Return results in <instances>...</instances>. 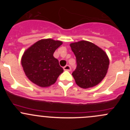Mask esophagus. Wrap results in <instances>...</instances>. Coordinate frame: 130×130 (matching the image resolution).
I'll list each match as a JSON object with an SVG mask.
<instances>
[{"label":"esophagus","instance_id":"esophagus-1","mask_svg":"<svg viewBox=\"0 0 130 130\" xmlns=\"http://www.w3.org/2000/svg\"><path fill=\"white\" fill-rule=\"evenodd\" d=\"M63 70H65V71H70L71 70V67L69 65H66L63 67Z\"/></svg>","mask_w":130,"mask_h":130}]
</instances>
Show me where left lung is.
<instances>
[{"mask_svg":"<svg viewBox=\"0 0 130 130\" xmlns=\"http://www.w3.org/2000/svg\"><path fill=\"white\" fill-rule=\"evenodd\" d=\"M70 47L76 57L77 67L72 73L76 84L81 88L87 89L100 83L109 65L105 52L86 41L71 43Z\"/></svg>","mask_w":130,"mask_h":130,"instance_id":"8db88e82","label":"left lung"}]
</instances>
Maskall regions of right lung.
<instances>
[{"mask_svg":"<svg viewBox=\"0 0 130 130\" xmlns=\"http://www.w3.org/2000/svg\"><path fill=\"white\" fill-rule=\"evenodd\" d=\"M62 42L52 39L35 43L24 53L21 63L27 78L42 87L53 84L63 72L58 60L53 57L55 51Z\"/></svg>","mask_w":130,"mask_h":130,"instance_id":"obj_1","label":"right lung"}]
</instances>
